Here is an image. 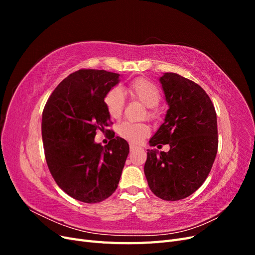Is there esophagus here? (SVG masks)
I'll return each instance as SVG.
<instances>
[{
	"instance_id": "esophagus-1",
	"label": "esophagus",
	"mask_w": 255,
	"mask_h": 255,
	"mask_svg": "<svg viewBox=\"0 0 255 255\" xmlns=\"http://www.w3.org/2000/svg\"><path fill=\"white\" fill-rule=\"evenodd\" d=\"M139 148H138L137 145H135V144H133V143H130L129 144V150H130V152H134V151H136V150H138Z\"/></svg>"
}]
</instances>
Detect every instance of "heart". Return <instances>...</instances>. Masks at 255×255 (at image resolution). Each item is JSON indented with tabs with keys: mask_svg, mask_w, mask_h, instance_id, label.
Returning <instances> with one entry per match:
<instances>
[{
	"mask_svg": "<svg viewBox=\"0 0 255 255\" xmlns=\"http://www.w3.org/2000/svg\"><path fill=\"white\" fill-rule=\"evenodd\" d=\"M128 92L133 99L138 100L146 107H149V118L156 116L155 107L160 101V92L152 82L145 79H137L128 85ZM125 94L115 87L106 92L104 97V105L109 115L113 119H119L125 107ZM119 135L130 143H139L150 134V128L145 123H133L126 121L118 128Z\"/></svg>",
	"mask_w": 255,
	"mask_h": 255,
	"instance_id": "b5f03b06",
	"label": "heart"
}]
</instances>
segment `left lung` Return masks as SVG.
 <instances>
[{"label":"left lung","instance_id":"1","mask_svg":"<svg viewBox=\"0 0 255 255\" xmlns=\"http://www.w3.org/2000/svg\"><path fill=\"white\" fill-rule=\"evenodd\" d=\"M159 82L169 110L149 143L169 144L170 150H148L144 175L154 195L177 201L194 194L211 171L218 150L217 116L210 97L195 82L171 72Z\"/></svg>","mask_w":255,"mask_h":255}]
</instances>
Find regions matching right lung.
Segmentation results:
<instances>
[{
	"mask_svg": "<svg viewBox=\"0 0 255 255\" xmlns=\"http://www.w3.org/2000/svg\"><path fill=\"white\" fill-rule=\"evenodd\" d=\"M120 74L82 69L60 82L42 112L41 134L49 170L67 195L98 203L117 189L129 146L113 136L105 146L95 142L111 116L104 97L120 82ZM107 130V129H106Z\"/></svg>",
	"mask_w": 255,
	"mask_h": 255,
	"instance_id": "right-lung-1",
	"label": "right lung"
}]
</instances>
